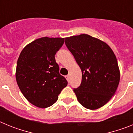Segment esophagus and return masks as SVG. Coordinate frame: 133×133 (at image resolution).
<instances>
[{
	"instance_id": "1",
	"label": "esophagus",
	"mask_w": 133,
	"mask_h": 133,
	"mask_svg": "<svg viewBox=\"0 0 133 133\" xmlns=\"http://www.w3.org/2000/svg\"><path fill=\"white\" fill-rule=\"evenodd\" d=\"M66 80L68 81V82L70 81V76H69V75H66Z\"/></svg>"
}]
</instances>
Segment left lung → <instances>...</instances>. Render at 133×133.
Returning a JSON list of instances; mask_svg holds the SVG:
<instances>
[{"label": "left lung", "mask_w": 133, "mask_h": 133, "mask_svg": "<svg viewBox=\"0 0 133 133\" xmlns=\"http://www.w3.org/2000/svg\"><path fill=\"white\" fill-rule=\"evenodd\" d=\"M65 44L82 71L79 87L74 89L78 101L90 110L106 104L115 95L120 81L117 60L111 48L87 34L65 38Z\"/></svg>", "instance_id": "1"}]
</instances>
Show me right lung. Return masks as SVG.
I'll return each mask as SVG.
<instances>
[{"mask_svg": "<svg viewBox=\"0 0 133 133\" xmlns=\"http://www.w3.org/2000/svg\"><path fill=\"white\" fill-rule=\"evenodd\" d=\"M64 42V38L42 37L27 44L19 55L16 83L27 101L38 108L52 105L67 86L55 58Z\"/></svg>", "mask_w": 133, "mask_h": 133, "instance_id": "obj_1", "label": "right lung"}]
</instances>
